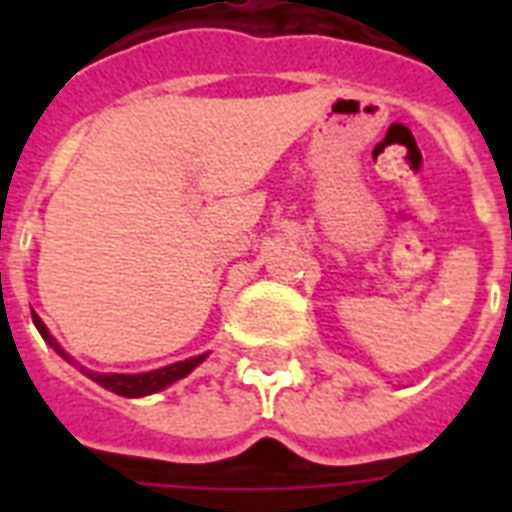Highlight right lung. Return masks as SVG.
Listing matches in <instances>:
<instances>
[{"label":"right lung","instance_id":"right-lung-1","mask_svg":"<svg viewBox=\"0 0 512 512\" xmlns=\"http://www.w3.org/2000/svg\"><path fill=\"white\" fill-rule=\"evenodd\" d=\"M34 316V327L39 329V335H42V340L50 345L58 356H63L68 361V364H74L76 361L71 356H68L66 350L60 348V342L55 340V337L50 335V329L44 327V321L36 316V313H31ZM207 358V353H201V356H193V358H185V361H177V364H170V366H162V369H151V372H140V374H100V372H90V369H84V366H79L90 380H95L98 385H103L106 390H111V393H116V396H124V398H143V396H151V393H159V390L170 388L172 382L183 380V377H188V374L196 369V366L201 364Z\"/></svg>","mask_w":512,"mask_h":512}]
</instances>
